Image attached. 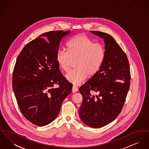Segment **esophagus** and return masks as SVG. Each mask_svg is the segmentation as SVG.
Wrapping results in <instances>:
<instances>
[{
    "label": "esophagus",
    "mask_w": 149,
    "mask_h": 149,
    "mask_svg": "<svg viewBox=\"0 0 149 149\" xmlns=\"http://www.w3.org/2000/svg\"><path fill=\"white\" fill-rule=\"evenodd\" d=\"M78 91V88L75 86H73L72 88V93H75Z\"/></svg>",
    "instance_id": "obj_1"
}]
</instances>
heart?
I'll return each mask as SVG.
<instances>
[{"instance_id":"heart-1","label":"heart","mask_w":149,"mask_h":149,"mask_svg":"<svg viewBox=\"0 0 149 149\" xmlns=\"http://www.w3.org/2000/svg\"><path fill=\"white\" fill-rule=\"evenodd\" d=\"M105 56L103 46L84 34L72 37L68 43V51L60 50L56 59L59 67L68 72L71 68V60H77V69L66 75V79L74 85L81 84L89 77H92L99 71Z\"/></svg>"}]
</instances>
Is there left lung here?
<instances>
[{
	"mask_svg": "<svg viewBox=\"0 0 149 149\" xmlns=\"http://www.w3.org/2000/svg\"><path fill=\"white\" fill-rule=\"evenodd\" d=\"M104 40L105 56L99 71L79 88L83 96L79 114L85 125L103 127L114 120L124 105L130 85L127 57L112 36L90 31ZM91 91L96 92L94 96Z\"/></svg>",
	"mask_w": 149,
	"mask_h": 149,
	"instance_id": "8db88e82",
	"label": "left lung"
}]
</instances>
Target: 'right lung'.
<instances>
[{
	"mask_svg": "<svg viewBox=\"0 0 149 149\" xmlns=\"http://www.w3.org/2000/svg\"><path fill=\"white\" fill-rule=\"evenodd\" d=\"M70 31H50L27 43L17 57L12 77L14 95L24 117L38 126L57 116L72 85L59 69L56 59L61 40ZM57 84L59 86H53Z\"/></svg>",
	"mask_w": 149,
	"mask_h": 149,
	"instance_id": "1",
	"label": "right lung"
}]
</instances>
